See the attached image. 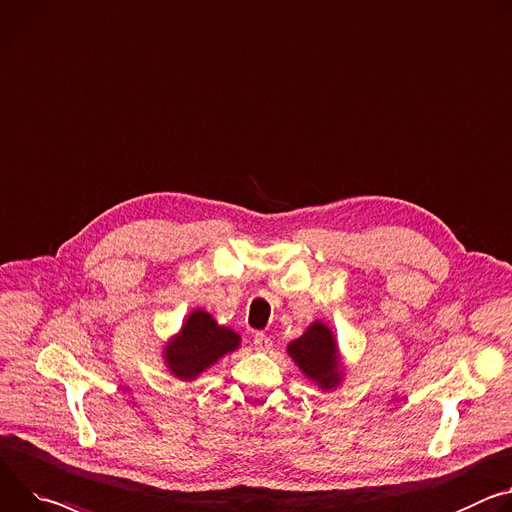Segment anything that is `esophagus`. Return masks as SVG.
I'll return each instance as SVG.
<instances>
[{"instance_id":"esophagus-1","label":"esophagus","mask_w":512,"mask_h":512,"mask_svg":"<svg viewBox=\"0 0 512 512\" xmlns=\"http://www.w3.org/2000/svg\"><path fill=\"white\" fill-rule=\"evenodd\" d=\"M253 347H255L257 351H269V349L273 347V341H271V337H267L265 333H255V337H253Z\"/></svg>"}]
</instances>
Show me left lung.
<instances>
[{"label":"left lung","mask_w":512,"mask_h":512,"mask_svg":"<svg viewBox=\"0 0 512 512\" xmlns=\"http://www.w3.org/2000/svg\"><path fill=\"white\" fill-rule=\"evenodd\" d=\"M288 353L310 380L318 382L320 388H335L339 384L337 345L331 331L322 322H314L300 339L292 341Z\"/></svg>","instance_id":"8db88e82"}]
</instances>
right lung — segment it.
<instances>
[{
	"label": "right lung",
	"mask_w": 512,
	"mask_h": 512,
	"mask_svg": "<svg viewBox=\"0 0 512 512\" xmlns=\"http://www.w3.org/2000/svg\"><path fill=\"white\" fill-rule=\"evenodd\" d=\"M239 347V335L226 327H218L204 310H194L185 320L181 335L167 347L165 359L179 380H194L218 357Z\"/></svg>",
	"instance_id": "right-lung-1"
}]
</instances>
